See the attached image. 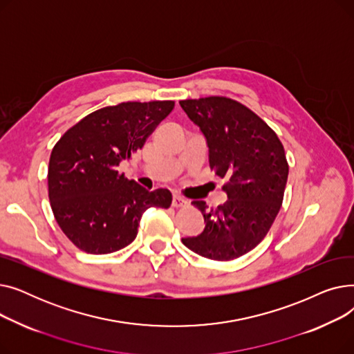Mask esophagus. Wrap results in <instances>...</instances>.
Segmentation results:
<instances>
[{
    "mask_svg": "<svg viewBox=\"0 0 354 354\" xmlns=\"http://www.w3.org/2000/svg\"><path fill=\"white\" fill-rule=\"evenodd\" d=\"M188 205V201L185 199V198H182L180 195H174V198H172V207L174 208H183V207H187Z\"/></svg>",
    "mask_w": 354,
    "mask_h": 354,
    "instance_id": "34e87169",
    "label": "esophagus"
}]
</instances>
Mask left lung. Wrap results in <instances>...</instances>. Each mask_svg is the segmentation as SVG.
Returning a JSON list of instances; mask_svg holds the SVG:
<instances>
[{"label":"left lung","instance_id":"1","mask_svg":"<svg viewBox=\"0 0 354 354\" xmlns=\"http://www.w3.org/2000/svg\"><path fill=\"white\" fill-rule=\"evenodd\" d=\"M179 104L205 136L209 167L227 179L228 196L215 209L194 201L205 230L182 243L201 257L230 261L261 243L281 208L288 178L284 146L261 118L234 99L209 96Z\"/></svg>","mask_w":354,"mask_h":354}]
</instances>
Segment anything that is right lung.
<instances>
[{"mask_svg": "<svg viewBox=\"0 0 354 354\" xmlns=\"http://www.w3.org/2000/svg\"><path fill=\"white\" fill-rule=\"evenodd\" d=\"M174 100L123 102L83 118L54 145L48 163V198L59 227L79 250L110 254L138 235L142 214L167 209L172 194L146 191L118 166L143 147L171 113Z\"/></svg>", "mask_w": 354, "mask_h": 354, "instance_id": "obj_1", "label": "right lung"}]
</instances>
